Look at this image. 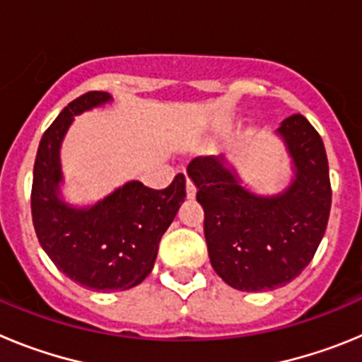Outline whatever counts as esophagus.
<instances>
[{
  "label": "esophagus",
  "instance_id": "1",
  "mask_svg": "<svg viewBox=\"0 0 362 362\" xmlns=\"http://www.w3.org/2000/svg\"><path fill=\"white\" fill-rule=\"evenodd\" d=\"M196 185L192 183L190 179H188L187 181V197L188 199H194V197H196Z\"/></svg>",
  "mask_w": 362,
  "mask_h": 362
}]
</instances>
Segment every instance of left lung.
I'll use <instances>...</instances> for the list:
<instances>
[{"label":"left lung","instance_id":"1","mask_svg":"<svg viewBox=\"0 0 362 362\" xmlns=\"http://www.w3.org/2000/svg\"><path fill=\"white\" fill-rule=\"evenodd\" d=\"M277 134L296 172L283 194L264 197L246 190L223 158H196L187 168L204 210L210 263L241 292L274 290L296 279L312 261L330 216V172L317 130L293 114Z\"/></svg>","mask_w":362,"mask_h":362}]
</instances>
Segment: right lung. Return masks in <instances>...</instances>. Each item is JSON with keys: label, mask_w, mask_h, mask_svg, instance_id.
Listing matches in <instances>:
<instances>
[{"label": "right lung", "mask_w": 362, "mask_h": 362, "mask_svg": "<svg viewBox=\"0 0 362 362\" xmlns=\"http://www.w3.org/2000/svg\"><path fill=\"white\" fill-rule=\"evenodd\" d=\"M107 92H86L66 105L40 141L30 209L40 245L57 270L95 292L129 290L152 272L161 235L187 197L177 174L163 190L130 181L88 209L59 199V146L74 116L110 101Z\"/></svg>", "instance_id": "1"}]
</instances>
